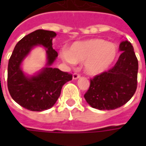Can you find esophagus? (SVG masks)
Wrapping results in <instances>:
<instances>
[{
  "label": "esophagus",
  "instance_id": "1",
  "mask_svg": "<svg viewBox=\"0 0 146 146\" xmlns=\"http://www.w3.org/2000/svg\"><path fill=\"white\" fill-rule=\"evenodd\" d=\"M80 76L78 73H73V80H77L79 79Z\"/></svg>",
  "mask_w": 146,
  "mask_h": 146
}]
</instances>
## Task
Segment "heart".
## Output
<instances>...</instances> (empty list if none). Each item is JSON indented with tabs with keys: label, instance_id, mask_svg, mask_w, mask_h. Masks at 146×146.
<instances>
[{
	"label": "heart",
	"instance_id": "1",
	"mask_svg": "<svg viewBox=\"0 0 146 146\" xmlns=\"http://www.w3.org/2000/svg\"><path fill=\"white\" fill-rule=\"evenodd\" d=\"M116 44L102 39H90L75 42L68 51L62 52V58L69 63L84 62V68L91 76H96L110 68L118 55Z\"/></svg>",
	"mask_w": 146,
	"mask_h": 146
}]
</instances>
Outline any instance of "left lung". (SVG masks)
Wrapping results in <instances>:
<instances>
[{"label":"left lung","mask_w":146,"mask_h":146,"mask_svg":"<svg viewBox=\"0 0 146 146\" xmlns=\"http://www.w3.org/2000/svg\"><path fill=\"white\" fill-rule=\"evenodd\" d=\"M119 49L122 54L113 68L91 80L84 98L92 108L115 110L126 104L135 93L138 62L134 48L126 40Z\"/></svg>","instance_id":"left-lung-1"}]
</instances>
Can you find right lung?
Here are the masks:
<instances>
[{
	"instance_id": "right-lung-1",
	"label": "right lung",
	"mask_w": 146,
	"mask_h": 146,
	"mask_svg": "<svg viewBox=\"0 0 146 146\" xmlns=\"http://www.w3.org/2000/svg\"><path fill=\"white\" fill-rule=\"evenodd\" d=\"M54 31L37 30L25 36L15 47L8 66V88L15 102L30 111L41 112L51 108L59 98L62 86L72 75L52 68L58 57L52 47ZM38 46L44 47L46 62L40 70L29 75L21 68L23 61Z\"/></svg>"
}]
</instances>
